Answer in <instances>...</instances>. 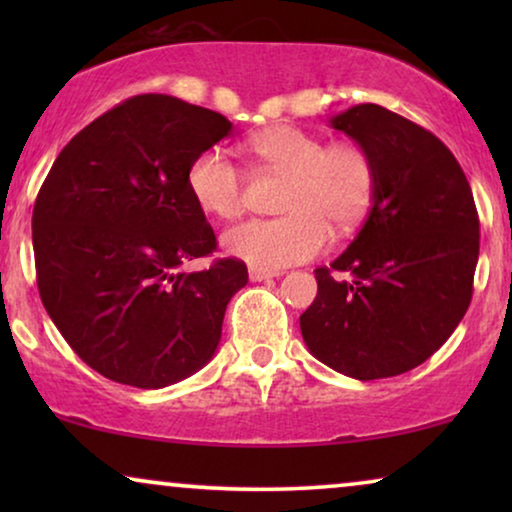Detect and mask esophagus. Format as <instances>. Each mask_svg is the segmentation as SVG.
<instances>
[{"label":"esophagus","instance_id":"obj_1","mask_svg":"<svg viewBox=\"0 0 512 512\" xmlns=\"http://www.w3.org/2000/svg\"><path fill=\"white\" fill-rule=\"evenodd\" d=\"M279 272H272V270H261V268H254V265H251L249 268V279L251 282H265V279H272V277H277Z\"/></svg>","mask_w":512,"mask_h":512}]
</instances>
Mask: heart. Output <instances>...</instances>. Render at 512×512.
I'll return each mask as SVG.
<instances>
[{
	"label": "heart",
	"instance_id": "1",
	"mask_svg": "<svg viewBox=\"0 0 512 512\" xmlns=\"http://www.w3.org/2000/svg\"><path fill=\"white\" fill-rule=\"evenodd\" d=\"M265 167L289 177L279 219H251L223 233V249L261 270L310 261L331 244V226L349 233L375 198L377 167L366 146L328 144L296 125H272L249 139ZM188 191L207 214L235 219L244 209V172L228 153L207 149L188 167Z\"/></svg>",
	"mask_w": 512,
	"mask_h": 512
}]
</instances>
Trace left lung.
Instances as JSON below:
<instances>
[{
	"label": "left lung",
	"instance_id": "8db88e82",
	"mask_svg": "<svg viewBox=\"0 0 512 512\" xmlns=\"http://www.w3.org/2000/svg\"><path fill=\"white\" fill-rule=\"evenodd\" d=\"M366 146L377 167L368 219L335 258L317 268V298L300 333L328 368L354 380H382L424 363L471 305L480 221L457 158L422 125L356 104L331 118ZM333 269L349 271L338 283Z\"/></svg>",
	"mask_w": 512,
	"mask_h": 512
}]
</instances>
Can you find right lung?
<instances>
[{"label": "right lung", "instance_id": "obj_1", "mask_svg": "<svg viewBox=\"0 0 512 512\" xmlns=\"http://www.w3.org/2000/svg\"><path fill=\"white\" fill-rule=\"evenodd\" d=\"M233 132L212 109L137 95L86 125L55 158L32 212L39 296L69 347L97 373L160 389L212 359L247 265L219 258L188 191L198 153Z\"/></svg>", "mask_w": 512, "mask_h": 512}]
</instances>
